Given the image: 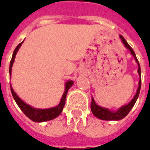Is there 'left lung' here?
Instances as JSON below:
<instances>
[{"label":"left lung","mask_w":150,"mask_h":150,"mask_svg":"<svg viewBox=\"0 0 150 150\" xmlns=\"http://www.w3.org/2000/svg\"><path fill=\"white\" fill-rule=\"evenodd\" d=\"M120 38L121 40V42L124 44V46H125L127 49L129 50L130 51V54L133 56V58L135 59L137 64L138 66V70H137V72H138L139 77H140V79H139L138 83V88H137V92H136L135 96H133V98L132 99V100L129 102V104H126V105H123L120 108H119L116 111H112L110 109H108L107 108L101 107V106H99L96 101L94 100L93 97L91 98V110L93 113V115L95 116H96L97 118L100 120H120L125 118L129 112H130V110L132 109V107L134 106L136 101L137 100V98L139 96V94H140V90H141V86H142V73H141V67H140V64H139V62L137 57H136V54L133 50L132 49V47L129 46L128 42H126V40L124 38L122 35H120Z\"/></svg>","instance_id":"obj_1"}]
</instances>
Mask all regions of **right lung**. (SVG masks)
I'll use <instances>...</instances> for the list:
<instances>
[{
	"label": "right lung",
	"mask_w": 150,
	"mask_h": 150,
	"mask_svg": "<svg viewBox=\"0 0 150 150\" xmlns=\"http://www.w3.org/2000/svg\"><path fill=\"white\" fill-rule=\"evenodd\" d=\"M23 42H21L15 48L14 51L13 53L12 59L11 61H10V65H9V75H10V77H11L12 67L13 65L15 57H16V54L18 53V50L21 47V44L23 43ZM73 84H74V82L72 81V80H68V81L66 82L65 91L63 92V95H62V98H61V100L59 102V104L57 106H55V107L50 108H45V109L36 108H34L30 106V105H29V104H26L25 102H24L21 98L18 96L17 93L13 91L11 85H10V89H11L13 97L14 99V100L16 101L18 107L20 108V109L23 112V113L27 116L28 118H30L31 120H33L34 122H44V121H48V120H50L54 119V118H56L57 116L61 114L62 109H63V107L65 105L66 97H67V91H68L70 88H71Z\"/></svg>",
	"instance_id": "add662e5"
}]
</instances>
